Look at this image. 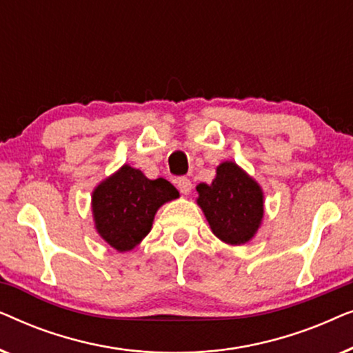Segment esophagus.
I'll return each instance as SVG.
<instances>
[{"mask_svg":"<svg viewBox=\"0 0 353 353\" xmlns=\"http://www.w3.org/2000/svg\"><path fill=\"white\" fill-rule=\"evenodd\" d=\"M176 186H178V190H180V192L181 194H190L191 192V188H192V185H191V181L188 180V178H185V176H181V178H178L176 180Z\"/></svg>","mask_w":353,"mask_h":353,"instance_id":"esophagus-1","label":"esophagus"}]
</instances>
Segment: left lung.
Returning <instances> with one entry per match:
<instances>
[{
    "label": "left lung",
    "mask_w": 353,
    "mask_h": 353,
    "mask_svg": "<svg viewBox=\"0 0 353 353\" xmlns=\"http://www.w3.org/2000/svg\"><path fill=\"white\" fill-rule=\"evenodd\" d=\"M197 204L216 238L231 245L248 243L263 219V192L259 183L234 162L216 167L210 185H197Z\"/></svg>",
    "instance_id": "obj_1"
}]
</instances>
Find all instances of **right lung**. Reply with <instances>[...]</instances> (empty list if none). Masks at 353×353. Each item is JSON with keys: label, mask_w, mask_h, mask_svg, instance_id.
<instances>
[{"label": "right lung", "mask_w": 353, "mask_h": 353, "mask_svg": "<svg viewBox=\"0 0 353 353\" xmlns=\"http://www.w3.org/2000/svg\"><path fill=\"white\" fill-rule=\"evenodd\" d=\"M178 196L170 181L149 180L138 168L123 165L93 191L96 231L110 248L127 252L151 231L159 207Z\"/></svg>", "instance_id": "add662e5"}]
</instances>
